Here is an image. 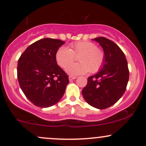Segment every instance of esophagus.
Wrapping results in <instances>:
<instances>
[{"instance_id":"obj_1","label":"esophagus","mask_w":146,"mask_h":146,"mask_svg":"<svg viewBox=\"0 0 146 146\" xmlns=\"http://www.w3.org/2000/svg\"><path fill=\"white\" fill-rule=\"evenodd\" d=\"M76 76H69V79L71 81V80H74V79H76Z\"/></svg>"}]
</instances>
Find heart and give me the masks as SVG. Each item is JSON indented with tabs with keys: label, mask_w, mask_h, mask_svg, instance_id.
Wrapping results in <instances>:
<instances>
[{
	"label": "heart",
	"mask_w": 146,
	"mask_h": 146,
	"mask_svg": "<svg viewBox=\"0 0 146 146\" xmlns=\"http://www.w3.org/2000/svg\"><path fill=\"white\" fill-rule=\"evenodd\" d=\"M78 57L80 62L70 65ZM56 60L60 68H66L70 75L85 74L88 72L96 73L101 70L105 61V52L96 44L90 41H78L72 42L68 49L60 47L56 53Z\"/></svg>",
	"instance_id": "b5f03b06"
}]
</instances>
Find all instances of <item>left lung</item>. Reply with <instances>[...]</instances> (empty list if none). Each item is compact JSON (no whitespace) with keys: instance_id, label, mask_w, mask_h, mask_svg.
I'll return each instance as SVG.
<instances>
[{"instance_id":"left-lung-1","label":"left lung","mask_w":146,"mask_h":146,"mask_svg":"<svg viewBox=\"0 0 146 146\" xmlns=\"http://www.w3.org/2000/svg\"><path fill=\"white\" fill-rule=\"evenodd\" d=\"M105 52L103 68L88 78L82 90L87 102L96 108L104 110L117 102L125 92L129 79V70L125 56L115 42L105 37H98Z\"/></svg>"}]
</instances>
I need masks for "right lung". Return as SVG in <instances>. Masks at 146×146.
I'll return each instance as SVG.
<instances>
[{"label":"right lung","instance_id":"add662e5","mask_svg":"<svg viewBox=\"0 0 146 146\" xmlns=\"http://www.w3.org/2000/svg\"><path fill=\"white\" fill-rule=\"evenodd\" d=\"M64 43L58 39H40L27 47L19 58L18 81L24 94L34 106L50 107L64 94L68 75L55 58L57 50Z\"/></svg>","mask_w":146,"mask_h":146}]
</instances>
